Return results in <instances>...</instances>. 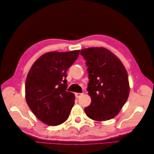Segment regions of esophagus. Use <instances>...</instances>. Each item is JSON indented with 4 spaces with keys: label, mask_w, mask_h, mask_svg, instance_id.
<instances>
[{
    "label": "esophagus",
    "mask_w": 154,
    "mask_h": 154,
    "mask_svg": "<svg viewBox=\"0 0 154 154\" xmlns=\"http://www.w3.org/2000/svg\"><path fill=\"white\" fill-rule=\"evenodd\" d=\"M83 94V93H76L75 94V97L77 98V99H78V98H79L81 95H82Z\"/></svg>",
    "instance_id": "1"
}]
</instances>
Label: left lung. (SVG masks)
I'll use <instances>...</instances> for the list:
<instances>
[{
	"mask_svg": "<svg viewBox=\"0 0 154 154\" xmlns=\"http://www.w3.org/2000/svg\"><path fill=\"white\" fill-rule=\"evenodd\" d=\"M80 54L86 60L89 79L87 90L91 98V103L85 108V112L96 121L112 119L129 96L126 69L115 55L104 48L84 49Z\"/></svg>",
	"mask_w": 154,
	"mask_h": 154,
	"instance_id": "left-lung-1",
	"label": "left lung"
}]
</instances>
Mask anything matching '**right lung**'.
Returning a JSON list of instances; mask_svg holds the SVG:
<instances>
[{
  "instance_id": "1",
  "label": "right lung",
  "mask_w": 154,
  "mask_h": 154,
  "mask_svg": "<svg viewBox=\"0 0 154 154\" xmlns=\"http://www.w3.org/2000/svg\"><path fill=\"white\" fill-rule=\"evenodd\" d=\"M79 54V50L48 52L39 57L28 72L26 100L37 119L47 125H60L69 116L75 98L67 91V71Z\"/></svg>"
}]
</instances>
